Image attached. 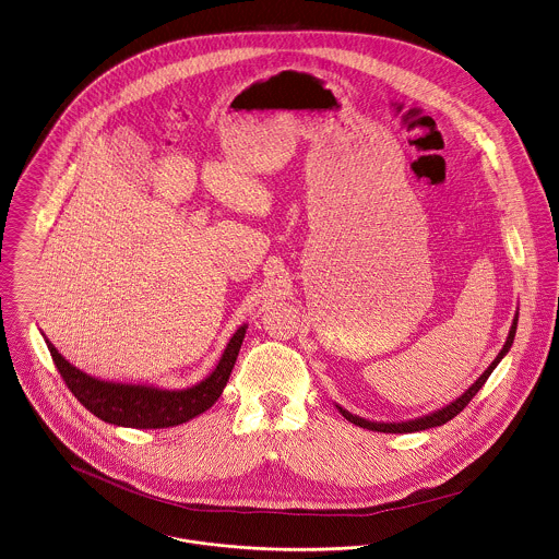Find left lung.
<instances>
[{
  "label": "left lung",
  "instance_id": "obj_1",
  "mask_svg": "<svg viewBox=\"0 0 559 559\" xmlns=\"http://www.w3.org/2000/svg\"><path fill=\"white\" fill-rule=\"evenodd\" d=\"M516 323H519V310L514 312V319H512V325H510V332H508V338L503 343V347L499 349V354L496 356V360L489 365V369L483 372L459 399H454L452 403L443 405L441 409H435L431 414H425V416H418V418H412V420H401V423H377V420H367V418H360L347 409H343L341 405H336V409L349 420L354 423L356 427H362V429H369V431H377V433H414V431H425V429H431V427H441L445 425L448 420H452L456 414L463 412V407L476 396V392L485 385V381L489 379V374L496 371L497 365L503 360V356L510 352L512 347V341H514V334H516Z\"/></svg>",
  "mask_w": 559,
  "mask_h": 559
}]
</instances>
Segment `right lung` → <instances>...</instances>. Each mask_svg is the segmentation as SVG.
<instances>
[{
  "label": "right lung",
  "mask_w": 559,
  "mask_h": 559,
  "mask_svg": "<svg viewBox=\"0 0 559 559\" xmlns=\"http://www.w3.org/2000/svg\"><path fill=\"white\" fill-rule=\"evenodd\" d=\"M247 328L249 323H242L234 332L214 371L182 390L87 374L70 365L56 349V345L45 334L43 336L66 385L70 388L74 399L96 418L128 429H167L197 418L218 401L238 360Z\"/></svg>",
  "instance_id": "1"
}]
</instances>
